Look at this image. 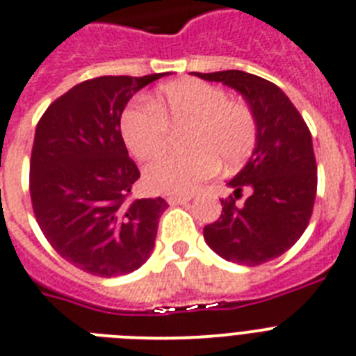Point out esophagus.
I'll return each mask as SVG.
<instances>
[{
  "mask_svg": "<svg viewBox=\"0 0 356 356\" xmlns=\"http://www.w3.org/2000/svg\"><path fill=\"white\" fill-rule=\"evenodd\" d=\"M190 195H168L166 197V201H168V204H184L190 201Z\"/></svg>",
  "mask_w": 356,
  "mask_h": 356,
  "instance_id": "obj_1",
  "label": "esophagus"
}]
</instances>
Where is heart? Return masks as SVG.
Listing matches in <instances>:
<instances>
[{
    "label": "heart",
    "instance_id": "1",
    "mask_svg": "<svg viewBox=\"0 0 356 356\" xmlns=\"http://www.w3.org/2000/svg\"><path fill=\"white\" fill-rule=\"evenodd\" d=\"M168 128H188L181 155L155 159L144 170V183L153 192L188 195L218 172L219 163L236 168L252 153L256 120L247 104L230 100L221 88L201 80L163 86L149 98L122 113L120 131L138 161L164 152Z\"/></svg>",
    "mask_w": 356,
    "mask_h": 356
}]
</instances>
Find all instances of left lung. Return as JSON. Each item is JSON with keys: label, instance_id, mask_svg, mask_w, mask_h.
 Here are the masks:
<instances>
[{"label": "left lung", "instance_id": "8db88e82", "mask_svg": "<svg viewBox=\"0 0 356 356\" xmlns=\"http://www.w3.org/2000/svg\"><path fill=\"white\" fill-rule=\"evenodd\" d=\"M236 89L256 120V144L221 201L223 212L203 230L213 252L238 265L280 258L307 228L316 197V161L307 124L278 86L245 71L192 73ZM249 190L245 204L235 199Z\"/></svg>", "mask_w": 356, "mask_h": 356}]
</instances>
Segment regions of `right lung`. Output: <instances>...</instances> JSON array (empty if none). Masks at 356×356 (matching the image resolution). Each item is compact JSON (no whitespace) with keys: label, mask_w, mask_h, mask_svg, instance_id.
<instances>
[{"label":"right lung","mask_w":356,"mask_h":356,"mask_svg":"<svg viewBox=\"0 0 356 356\" xmlns=\"http://www.w3.org/2000/svg\"><path fill=\"white\" fill-rule=\"evenodd\" d=\"M168 73L100 76L56 98L36 126L31 199L43 236L63 259L113 278L152 256L163 197L129 201L140 177L120 117L133 95Z\"/></svg>","instance_id":"right-lung-1"}]
</instances>
